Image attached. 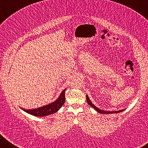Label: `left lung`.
<instances>
[{
    "instance_id": "left-lung-1",
    "label": "left lung",
    "mask_w": 148,
    "mask_h": 148,
    "mask_svg": "<svg viewBox=\"0 0 148 148\" xmlns=\"http://www.w3.org/2000/svg\"><path fill=\"white\" fill-rule=\"evenodd\" d=\"M86 101L88 102V103L90 106H92L93 109H95L97 111H98V112L101 113V114H113V113H118V112H122L123 111H124V109H122V110H119V111H102V110H100V109L97 108L96 106H94L93 103H92V102L90 100L89 97L88 95L86 96Z\"/></svg>"
}]
</instances>
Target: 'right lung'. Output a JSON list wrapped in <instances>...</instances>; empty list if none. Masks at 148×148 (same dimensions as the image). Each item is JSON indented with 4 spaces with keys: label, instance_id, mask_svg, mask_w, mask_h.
I'll return each mask as SVG.
<instances>
[{
    "label": "right lung",
    "instance_id": "1",
    "mask_svg": "<svg viewBox=\"0 0 148 148\" xmlns=\"http://www.w3.org/2000/svg\"><path fill=\"white\" fill-rule=\"evenodd\" d=\"M65 89L63 90V92L61 93L60 95L59 96L58 98L56 99L55 102L49 103V104L33 109H25L22 108H21V109L22 110H23L24 111L29 113V114L36 116H40V117H41V116L42 117V116L54 114L56 112H57L58 110L60 109L61 107L64 105L65 100Z\"/></svg>",
    "mask_w": 148,
    "mask_h": 148
}]
</instances>
